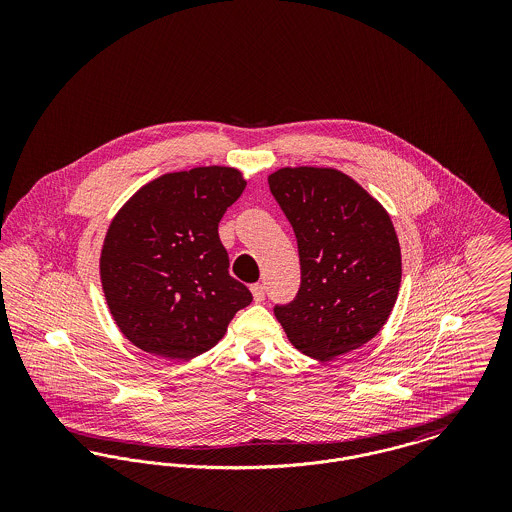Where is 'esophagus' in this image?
Here are the masks:
<instances>
[{
	"instance_id": "1",
	"label": "esophagus",
	"mask_w": 512,
	"mask_h": 512,
	"mask_svg": "<svg viewBox=\"0 0 512 512\" xmlns=\"http://www.w3.org/2000/svg\"><path fill=\"white\" fill-rule=\"evenodd\" d=\"M251 293H253L255 303L265 301V286H263V284H253V286H251Z\"/></svg>"
}]
</instances>
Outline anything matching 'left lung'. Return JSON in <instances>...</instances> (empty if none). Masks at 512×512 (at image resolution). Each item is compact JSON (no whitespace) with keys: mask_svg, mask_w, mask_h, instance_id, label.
<instances>
[{"mask_svg":"<svg viewBox=\"0 0 512 512\" xmlns=\"http://www.w3.org/2000/svg\"><path fill=\"white\" fill-rule=\"evenodd\" d=\"M268 186L290 220L301 286L274 315L293 347L332 361L372 340L401 284V249L390 215L334 169H280Z\"/></svg>","mask_w":512,"mask_h":512,"instance_id":"1","label":"left lung"}]
</instances>
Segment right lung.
I'll return each instance as SVG.
<instances>
[{"instance_id": "obj_1", "label": "right lung", "mask_w": 512, "mask_h": 512, "mask_svg": "<svg viewBox=\"0 0 512 512\" xmlns=\"http://www.w3.org/2000/svg\"><path fill=\"white\" fill-rule=\"evenodd\" d=\"M244 188L230 167L172 172L144 186L111 222L101 284L117 326L136 347L194 359L253 301L228 274L219 238L220 219Z\"/></svg>"}]
</instances>
